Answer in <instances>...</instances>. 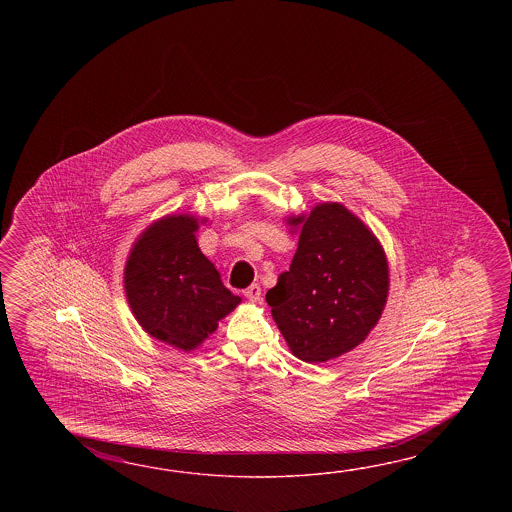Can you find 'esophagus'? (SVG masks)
Returning a JSON list of instances; mask_svg holds the SVG:
<instances>
[{
	"label": "esophagus",
	"mask_w": 512,
	"mask_h": 512,
	"mask_svg": "<svg viewBox=\"0 0 512 512\" xmlns=\"http://www.w3.org/2000/svg\"><path fill=\"white\" fill-rule=\"evenodd\" d=\"M245 296L251 300V302H260L261 300V287L258 283H252L249 289H245Z\"/></svg>",
	"instance_id": "1"
}]
</instances>
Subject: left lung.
Segmentation results:
<instances>
[{"label": "left lung", "instance_id": "8db88e82", "mask_svg": "<svg viewBox=\"0 0 512 512\" xmlns=\"http://www.w3.org/2000/svg\"><path fill=\"white\" fill-rule=\"evenodd\" d=\"M291 223L300 227L298 249L265 300L294 357L327 362L377 326L390 287L388 261L375 234L340 203H320Z\"/></svg>", "mask_w": 512, "mask_h": 512}]
</instances>
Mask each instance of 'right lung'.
Masks as SVG:
<instances>
[{"label":"right lung","mask_w":512,"mask_h":512,"mask_svg":"<svg viewBox=\"0 0 512 512\" xmlns=\"http://www.w3.org/2000/svg\"><path fill=\"white\" fill-rule=\"evenodd\" d=\"M199 219L172 214L152 223L131 247L124 289L142 329L168 346L190 351L240 304L197 245Z\"/></svg>","instance_id":"1"}]
</instances>
